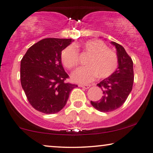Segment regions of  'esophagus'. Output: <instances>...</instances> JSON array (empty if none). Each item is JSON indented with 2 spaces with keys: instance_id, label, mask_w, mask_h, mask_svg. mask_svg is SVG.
Wrapping results in <instances>:
<instances>
[{
  "instance_id": "esophagus-1",
  "label": "esophagus",
  "mask_w": 153,
  "mask_h": 153,
  "mask_svg": "<svg viewBox=\"0 0 153 153\" xmlns=\"http://www.w3.org/2000/svg\"><path fill=\"white\" fill-rule=\"evenodd\" d=\"M79 86L81 88H83L85 89H88V88H89L91 87V85H79Z\"/></svg>"
}]
</instances>
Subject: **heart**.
<instances>
[{
  "instance_id": "1",
  "label": "heart",
  "mask_w": 153,
  "mask_h": 153,
  "mask_svg": "<svg viewBox=\"0 0 153 153\" xmlns=\"http://www.w3.org/2000/svg\"><path fill=\"white\" fill-rule=\"evenodd\" d=\"M81 48L89 56L86 60L87 66L76 70L72 78L75 81L87 83L94 80L97 76L105 78L116 71L118 65V58L113 51L109 49L100 40H91L82 45H69L61 53L62 62L68 70H73L79 63V51Z\"/></svg>"
}]
</instances>
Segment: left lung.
Segmentation results:
<instances>
[{
    "label": "left lung",
    "mask_w": 153,
    "mask_h": 153,
    "mask_svg": "<svg viewBox=\"0 0 153 153\" xmlns=\"http://www.w3.org/2000/svg\"><path fill=\"white\" fill-rule=\"evenodd\" d=\"M116 48L118 68L110 77L97 84L102 91V96L97 101H91L98 111L108 113L115 110L126 102L132 89L134 81L133 62L122 45L112 42Z\"/></svg>",
    "instance_id": "8db88e82"
}]
</instances>
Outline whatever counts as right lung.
<instances>
[{"label":"right lung","mask_w":153,"mask_h":153,"mask_svg":"<svg viewBox=\"0 0 153 153\" xmlns=\"http://www.w3.org/2000/svg\"><path fill=\"white\" fill-rule=\"evenodd\" d=\"M71 39L45 38L27 50L21 61V82L33 108L45 114L60 111L75 84L66 82L68 75L61 63V52Z\"/></svg>","instance_id":"add662e5"}]
</instances>
